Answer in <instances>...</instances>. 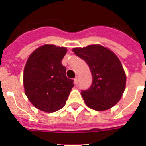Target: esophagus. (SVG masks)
Returning <instances> with one entry per match:
<instances>
[{"mask_svg": "<svg viewBox=\"0 0 146 146\" xmlns=\"http://www.w3.org/2000/svg\"><path fill=\"white\" fill-rule=\"evenodd\" d=\"M74 84H77L78 82H79V78H78V77H76L74 79Z\"/></svg>", "mask_w": 146, "mask_h": 146, "instance_id": "1", "label": "esophagus"}]
</instances>
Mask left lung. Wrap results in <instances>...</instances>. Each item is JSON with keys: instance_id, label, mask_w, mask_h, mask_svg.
I'll use <instances>...</instances> for the list:
<instances>
[{"instance_id": "obj_1", "label": "left lung", "mask_w": 146, "mask_h": 146, "mask_svg": "<svg viewBox=\"0 0 146 146\" xmlns=\"http://www.w3.org/2000/svg\"><path fill=\"white\" fill-rule=\"evenodd\" d=\"M76 55L88 65L93 81L81 91L88 107L97 111L111 108L118 102L126 86V74L121 61L111 50L99 44L73 49Z\"/></svg>"}]
</instances>
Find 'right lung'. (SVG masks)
I'll return each mask as SVG.
<instances>
[{"label":"right lung","mask_w":146,"mask_h":146,"mask_svg":"<svg viewBox=\"0 0 146 146\" xmlns=\"http://www.w3.org/2000/svg\"><path fill=\"white\" fill-rule=\"evenodd\" d=\"M66 47L45 44L28 58L23 73L25 95L37 109L53 113L64 108L74 80L66 76V68L61 60Z\"/></svg>","instance_id":"right-lung-1"}]
</instances>
